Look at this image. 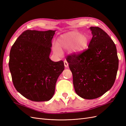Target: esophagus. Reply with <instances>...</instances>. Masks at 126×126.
I'll return each instance as SVG.
<instances>
[{
	"mask_svg": "<svg viewBox=\"0 0 126 126\" xmlns=\"http://www.w3.org/2000/svg\"><path fill=\"white\" fill-rule=\"evenodd\" d=\"M63 62H64V67H67L68 66V62H67L66 60H64Z\"/></svg>",
	"mask_w": 126,
	"mask_h": 126,
	"instance_id": "obj_1",
	"label": "esophagus"
}]
</instances>
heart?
<instances>
[{
	"mask_svg": "<svg viewBox=\"0 0 126 126\" xmlns=\"http://www.w3.org/2000/svg\"><path fill=\"white\" fill-rule=\"evenodd\" d=\"M88 39L86 36L75 31L68 32L61 35L58 38V44L53 45V51L58 56L63 55L62 48L69 49L71 52L78 54L87 47Z\"/></svg>",
	"mask_w": 126,
	"mask_h": 126,
	"instance_id": "obj_1",
	"label": "heart"
}]
</instances>
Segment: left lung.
<instances>
[{"instance_id": "8db88e82", "label": "left lung", "mask_w": 126, "mask_h": 126, "mask_svg": "<svg viewBox=\"0 0 126 126\" xmlns=\"http://www.w3.org/2000/svg\"><path fill=\"white\" fill-rule=\"evenodd\" d=\"M93 35L87 49L68 56L75 90L86 99L101 96L115 81L119 64L117 49L109 35L98 27H90Z\"/></svg>"}]
</instances>
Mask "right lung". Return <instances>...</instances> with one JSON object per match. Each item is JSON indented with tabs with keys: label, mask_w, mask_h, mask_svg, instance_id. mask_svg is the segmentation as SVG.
<instances>
[{
	"label": "right lung",
	"mask_w": 126,
	"mask_h": 126,
	"mask_svg": "<svg viewBox=\"0 0 126 126\" xmlns=\"http://www.w3.org/2000/svg\"><path fill=\"white\" fill-rule=\"evenodd\" d=\"M55 32L27 30L10 49L9 67L14 87L32 101L51 99L64 69L63 61L54 62L49 58Z\"/></svg>",
	"instance_id": "right-lung-1"
}]
</instances>
